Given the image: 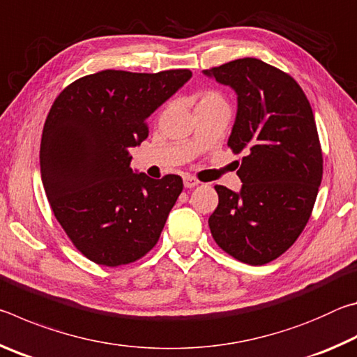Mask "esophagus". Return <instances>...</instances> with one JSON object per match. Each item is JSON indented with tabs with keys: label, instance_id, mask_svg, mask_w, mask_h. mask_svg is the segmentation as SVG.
I'll return each mask as SVG.
<instances>
[{
	"label": "esophagus",
	"instance_id": "34e87169",
	"mask_svg": "<svg viewBox=\"0 0 357 357\" xmlns=\"http://www.w3.org/2000/svg\"><path fill=\"white\" fill-rule=\"evenodd\" d=\"M200 184V181H198L197 178L193 176H184V187H187V189H193V187Z\"/></svg>",
	"mask_w": 357,
	"mask_h": 357
}]
</instances>
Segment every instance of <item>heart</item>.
<instances>
[{
    "label": "heart",
    "mask_w": 357,
    "mask_h": 357,
    "mask_svg": "<svg viewBox=\"0 0 357 357\" xmlns=\"http://www.w3.org/2000/svg\"><path fill=\"white\" fill-rule=\"evenodd\" d=\"M213 105H227L223 96L217 91H203L197 96V108L213 107Z\"/></svg>",
    "instance_id": "heart-1"
}]
</instances>
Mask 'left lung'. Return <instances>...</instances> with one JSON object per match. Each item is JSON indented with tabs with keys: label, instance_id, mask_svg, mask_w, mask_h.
I'll return each mask as SVG.
<instances>
[{
	"label": "left lung",
	"instance_id": "8db88e82",
	"mask_svg": "<svg viewBox=\"0 0 357 357\" xmlns=\"http://www.w3.org/2000/svg\"><path fill=\"white\" fill-rule=\"evenodd\" d=\"M204 74L238 94L228 146L244 154L241 192L214 187L211 234L228 255L261 266L285 253L310 219L323 178L315 118L298 82L261 59H234Z\"/></svg>",
	"mask_w": 357,
	"mask_h": 357
}]
</instances>
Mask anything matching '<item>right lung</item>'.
Wrapping results in <instances>:
<instances>
[{"mask_svg":"<svg viewBox=\"0 0 357 357\" xmlns=\"http://www.w3.org/2000/svg\"><path fill=\"white\" fill-rule=\"evenodd\" d=\"M192 77L189 69L102 70L66 86L47 114L40 176L59 225L84 257L116 268L146 255L183 192L178 174L130 168L146 118Z\"/></svg>","mask_w":357,"mask_h":357,"instance_id":"add662e5","label":"right lung"}]
</instances>
